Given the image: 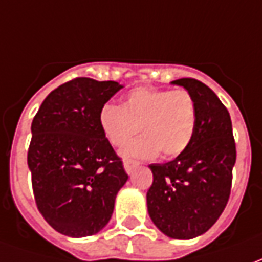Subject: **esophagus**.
I'll return each mask as SVG.
<instances>
[{"mask_svg": "<svg viewBox=\"0 0 262 262\" xmlns=\"http://www.w3.org/2000/svg\"><path fill=\"white\" fill-rule=\"evenodd\" d=\"M137 165H139V161H135V160H130V159L123 160V167H125V171L127 172V174H132Z\"/></svg>", "mask_w": 262, "mask_h": 262, "instance_id": "obj_1", "label": "esophagus"}]
</instances>
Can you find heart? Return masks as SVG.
I'll list each match as a JSON object with an SVG mask.
<instances>
[{"mask_svg":"<svg viewBox=\"0 0 262 262\" xmlns=\"http://www.w3.org/2000/svg\"><path fill=\"white\" fill-rule=\"evenodd\" d=\"M196 103L187 90L136 88L123 105L105 103L99 126L108 142L122 147L143 130L144 136L125 148V156L164 159L177 157L191 144L196 129Z\"/></svg>","mask_w":262,"mask_h":262,"instance_id":"1","label":"heart"}]
</instances>
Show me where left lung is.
I'll return each instance as SVG.
<instances>
[{"label": "left lung", "instance_id": "obj_1", "mask_svg": "<svg viewBox=\"0 0 262 262\" xmlns=\"http://www.w3.org/2000/svg\"><path fill=\"white\" fill-rule=\"evenodd\" d=\"M196 103V129L177 159L150 164L153 184L147 209L153 223L172 238L188 240L208 231L225 210L231 191L236 142L229 111L208 85L180 78Z\"/></svg>", "mask_w": 262, "mask_h": 262}]
</instances>
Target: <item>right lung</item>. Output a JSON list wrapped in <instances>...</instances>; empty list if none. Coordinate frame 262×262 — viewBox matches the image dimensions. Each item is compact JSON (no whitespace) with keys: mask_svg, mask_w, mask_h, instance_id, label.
I'll list each match as a JSON object with an SVG mask.
<instances>
[{"mask_svg":"<svg viewBox=\"0 0 262 262\" xmlns=\"http://www.w3.org/2000/svg\"><path fill=\"white\" fill-rule=\"evenodd\" d=\"M120 88L116 81L77 77L50 92L33 118L28 165L35 202L64 236H92L105 227L127 181L98 119Z\"/></svg>","mask_w":262,"mask_h":262,"instance_id":"right-lung-1","label":"right lung"}]
</instances>
